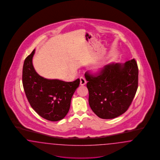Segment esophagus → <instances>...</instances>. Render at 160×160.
<instances>
[{"label":"esophagus","instance_id":"1","mask_svg":"<svg viewBox=\"0 0 160 160\" xmlns=\"http://www.w3.org/2000/svg\"><path fill=\"white\" fill-rule=\"evenodd\" d=\"M80 85L81 86H84L86 84V79L83 77H81L80 78Z\"/></svg>","mask_w":160,"mask_h":160}]
</instances>
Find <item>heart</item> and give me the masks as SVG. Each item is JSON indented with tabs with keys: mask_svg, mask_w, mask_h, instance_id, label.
<instances>
[{
	"mask_svg": "<svg viewBox=\"0 0 160 160\" xmlns=\"http://www.w3.org/2000/svg\"><path fill=\"white\" fill-rule=\"evenodd\" d=\"M105 63L104 62H99L98 64L94 65L92 68V70L93 71V72L94 74H100L102 71L104 67H105Z\"/></svg>",
	"mask_w": 160,
	"mask_h": 160,
	"instance_id": "obj_1",
	"label": "heart"
}]
</instances>
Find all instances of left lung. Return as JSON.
<instances>
[{
    "label": "left lung",
    "instance_id": "1",
    "mask_svg": "<svg viewBox=\"0 0 160 160\" xmlns=\"http://www.w3.org/2000/svg\"><path fill=\"white\" fill-rule=\"evenodd\" d=\"M88 82L89 103L93 112L103 119L124 113L134 98L138 86V67L134 59L125 63L111 62L101 74H85Z\"/></svg>",
    "mask_w": 160,
    "mask_h": 160
}]
</instances>
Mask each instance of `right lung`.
Segmentation results:
<instances>
[{
	"mask_svg": "<svg viewBox=\"0 0 160 160\" xmlns=\"http://www.w3.org/2000/svg\"><path fill=\"white\" fill-rule=\"evenodd\" d=\"M35 49L26 58L22 69V84L27 98L38 115L51 122L63 119L70 107L71 100L80 84V79L66 82L48 79L36 71L32 58Z\"/></svg>",
	"mask_w": 160,
	"mask_h": 160,
	"instance_id": "obj_1",
	"label": "right lung"
}]
</instances>
